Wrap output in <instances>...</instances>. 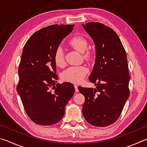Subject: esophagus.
I'll return each instance as SVG.
<instances>
[{
    "label": "esophagus",
    "mask_w": 147,
    "mask_h": 147,
    "mask_svg": "<svg viewBox=\"0 0 147 147\" xmlns=\"http://www.w3.org/2000/svg\"><path fill=\"white\" fill-rule=\"evenodd\" d=\"M74 88H75V91L76 92H78V86H77V84H74Z\"/></svg>",
    "instance_id": "1"
}]
</instances>
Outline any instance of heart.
I'll return each instance as SVG.
<instances>
[{"mask_svg":"<svg viewBox=\"0 0 147 147\" xmlns=\"http://www.w3.org/2000/svg\"><path fill=\"white\" fill-rule=\"evenodd\" d=\"M69 45L76 51L81 52L85 60L91 61L94 57V53L93 50L88 49L89 41L85 37L76 36L72 38L69 41ZM54 61L59 67H63L66 61L65 58L63 47L58 46L56 47L53 56ZM89 73V69L86 66H72L65 70L61 74L63 80L73 83H79L85 78Z\"/></svg>","mask_w":147,"mask_h":147,"instance_id":"heart-1","label":"heart"}]
</instances>
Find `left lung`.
<instances>
[{"mask_svg":"<svg viewBox=\"0 0 147 147\" xmlns=\"http://www.w3.org/2000/svg\"><path fill=\"white\" fill-rule=\"evenodd\" d=\"M82 25L96 47L95 63L89 77L96 89L78 87L85 96L82 113L91 125L104 127L117 121L130 96L127 57L112 28L99 22Z\"/></svg>","mask_w":147,"mask_h":147,"instance_id":"8db88e82","label":"left lung"}]
</instances>
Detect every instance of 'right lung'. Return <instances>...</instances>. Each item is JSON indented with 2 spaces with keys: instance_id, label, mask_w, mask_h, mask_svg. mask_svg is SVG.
<instances>
[{
  "instance_id": "right-lung-1",
  "label": "right lung",
  "mask_w": 147,
  "mask_h": 147,
  "mask_svg": "<svg viewBox=\"0 0 147 147\" xmlns=\"http://www.w3.org/2000/svg\"><path fill=\"white\" fill-rule=\"evenodd\" d=\"M73 24H53L32 35L24 46L19 67L17 91L24 110L34 123L55 124L63 118L65 107L73 97V84L57 83L54 53Z\"/></svg>"
}]
</instances>
